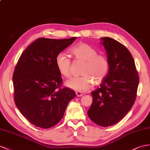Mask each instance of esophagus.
Returning <instances> with one entry per match:
<instances>
[{
  "label": "esophagus",
  "instance_id": "34e87169",
  "mask_svg": "<svg viewBox=\"0 0 150 150\" xmlns=\"http://www.w3.org/2000/svg\"><path fill=\"white\" fill-rule=\"evenodd\" d=\"M76 96H77V97H80V96H82L83 95V94L81 93V92L76 91Z\"/></svg>",
  "mask_w": 150,
  "mask_h": 150
}]
</instances>
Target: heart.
Segmentation results:
<instances>
[{
	"mask_svg": "<svg viewBox=\"0 0 150 150\" xmlns=\"http://www.w3.org/2000/svg\"><path fill=\"white\" fill-rule=\"evenodd\" d=\"M71 56L75 59L84 61L82 74L78 77L71 78L66 82V86L73 90L84 92L96 83H101L108 75L110 63L107 57L101 54L95 48L86 43H79L70 49ZM56 66L59 74L64 77L70 76L71 61L64 53H59L55 59Z\"/></svg>",
	"mask_w": 150,
	"mask_h": 150,
	"instance_id": "b5f03b06",
	"label": "heart"
}]
</instances>
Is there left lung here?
<instances>
[{"mask_svg": "<svg viewBox=\"0 0 150 150\" xmlns=\"http://www.w3.org/2000/svg\"><path fill=\"white\" fill-rule=\"evenodd\" d=\"M101 39L108 56L110 69L99 87L91 93L93 103L87 114L98 125L108 127L121 120L131 109L139 79L129 50L112 38Z\"/></svg>", "mask_w": 150, "mask_h": 150, "instance_id": "left-lung-1", "label": "left lung"}]
</instances>
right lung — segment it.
Instances as JSON below:
<instances>
[{"label": "right lung", "mask_w": 150, "mask_h": 150, "mask_svg": "<svg viewBox=\"0 0 150 150\" xmlns=\"http://www.w3.org/2000/svg\"><path fill=\"white\" fill-rule=\"evenodd\" d=\"M76 37L39 38L23 52L13 76L14 102L21 113L36 127L49 129L64 116L74 91L61 87L63 79L55 63L56 56Z\"/></svg>", "instance_id": "add662e5"}]
</instances>
